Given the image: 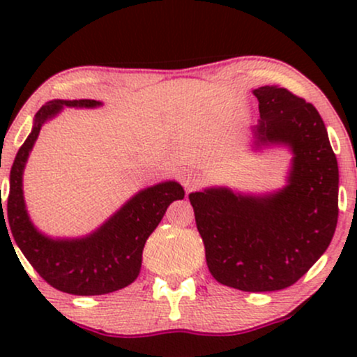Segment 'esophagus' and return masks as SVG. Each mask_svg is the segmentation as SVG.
<instances>
[{
  "instance_id": "1",
  "label": "esophagus",
  "mask_w": 357,
  "mask_h": 357,
  "mask_svg": "<svg viewBox=\"0 0 357 357\" xmlns=\"http://www.w3.org/2000/svg\"><path fill=\"white\" fill-rule=\"evenodd\" d=\"M181 183L186 188V191H195L203 184V176L196 171H188V173H183Z\"/></svg>"
}]
</instances>
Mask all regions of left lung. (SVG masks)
<instances>
[{
	"label": "left lung",
	"instance_id": "1",
	"mask_svg": "<svg viewBox=\"0 0 357 357\" xmlns=\"http://www.w3.org/2000/svg\"><path fill=\"white\" fill-rule=\"evenodd\" d=\"M260 119L253 147H287V183L265 195L215 186L190 195L206 264L220 284L272 292L307 273L329 247L337 225L339 169L322 117L287 89L253 90Z\"/></svg>",
	"mask_w": 357,
	"mask_h": 357
}]
</instances>
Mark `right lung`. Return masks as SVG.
Wrapping results in <instances>:
<instances>
[{"instance_id": "add662e5", "label": "right lung", "mask_w": 357, "mask_h": 357, "mask_svg": "<svg viewBox=\"0 0 357 357\" xmlns=\"http://www.w3.org/2000/svg\"><path fill=\"white\" fill-rule=\"evenodd\" d=\"M100 105L102 102L90 99H56L47 102L36 112L30 136L20 147L11 166L10 195L5 213L3 203L0 211V227L5 223L6 233H11L8 235L10 241H16L24 258L48 284L72 296H102L132 284L141 272L146 240L161 223L167 206L184 198L181 184L165 181L137 191L85 236L53 238L35 227L24 203L23 171L40 130L63 107L96 109Z\"/></svg>"}]
</instances>
